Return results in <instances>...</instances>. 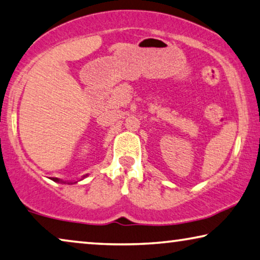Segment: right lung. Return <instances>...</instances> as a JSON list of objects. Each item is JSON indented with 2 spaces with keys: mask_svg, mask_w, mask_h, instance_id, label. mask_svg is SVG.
<instances>
[{
  "mask_svg": "<svg viewBox=\"0 0 260 260\" xmlns=\"http://www.w3.org/2000/svg\"><path fill=\"white\" fill-rule=\"evenodd\" d=\"M85 177H87V175H84L83 179H85ZM83 179H81V180H83ZM51 180L57 182V183H68V184H73V183H77V182H78V181H75V182H72V181H63V180H60V179H57V177H52ZM81 180H79V181H81Z\"/></svg>",
  "mask_w": 260,
  "mask_h": 260,
  "instance_id": "1",
  "label": "right lung"
}]
</instances>
